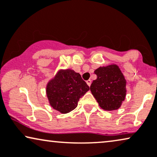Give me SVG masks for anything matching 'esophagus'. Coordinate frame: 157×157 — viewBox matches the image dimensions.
Wrapping results in <instances>:
<instances>
[{
    "mask_svg": "<svg viewBox=\"0 0 157 157\" xmlns=\"http://www.w3.org/2000/svg\"><path fill=\"white\" fill-rule=\"evenodd\" d=\"M87 85H88V86H90V85H91V80H87Z\"/></svg>",
    "mask_w": 157,
    "mask_h": 157,
    "instance_id": "34e87169",
    "label": "esophagus"
}]
</instances>
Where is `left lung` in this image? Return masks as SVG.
<instances>
[{
    "label": "left lung",
    "mask_w": 157,
    "mask_h": 157,
    "mask_svg": "<svg viewBox=\"0 0 157 157\" xmlns=\"http://www.w3.org/2000/svg\"><path fill=\"white\" fill-rule=\"evenodd\" d=\"M97 79L93 81L90 91L105 110H114L121 107L126 95V80L116 64L100 67L95 70Z\"/></svg>",
    "instance_id": "8db88e82"
}]
</instances>
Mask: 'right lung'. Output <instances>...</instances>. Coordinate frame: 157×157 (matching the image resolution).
Instances as JSON below:
<instances>
[{
	"label": "right lung",
	"instance_id": "right-lung-1",
	"mask_svg": "<svg viewBox=\"0 0 157 157\" xmlns=\"http://www.w3.org/2000/svg\"><path fill=\"white\" fill-rule=\"evenodd\" d=\"M90 90L79 73L61 70L47 85L50 105L62 113H67L77 106L78 101Z\"/></svg>",
	"mask_w": 157,
	"mask_h": 157
}]
</instances>
